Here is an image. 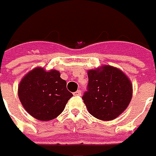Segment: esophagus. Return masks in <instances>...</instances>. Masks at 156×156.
<instances>
[{
  "instance_id": "1",
  "label": "esophagus",
  "mask_w": 156,
  "mask_h": 156,
  "mask_svg": "<svg viewBox=\"0 0 156 156\" xmlns=\"http://www.w3.org/2000/svg\"><path fill=\"white\" fill-rule=\"evenodd\" d=\"M74 95H75V96H81V90H77V91L74 93Z\"/></svg>"
}]
</instances>
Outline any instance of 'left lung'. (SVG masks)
Instances as JSON below:
<instances>
[{
	"label": "left lung",
	"mask_w": 156,
	"mask_h": 156,
	"mask_svg": "<svg viewBox=\"0 0 156 156\" xmlns=\"http://www.w3.org/2000/svg\"><path fill=\"white\" fill-rule=\"evenodd\" d=\"M89 83L83 100L89 113L101 120H112L126 109L132 97V84L116 67L101 66L88 71Z\"/></svg>",
	"instance_id": "1"
}]
</instances>
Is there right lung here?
Here are the masks:
<instances>
[{
  "instance_id": "add662e5",
  "label": "right lung",
  "mask_w": 156,
  "mask_h": 156,
  "mask_svg": "<svg viewBox=\"0 0 156 156\" xmlns=\"http://www.w3.org/2000/svg\"><path fill=\"white\" fill-rule=\"evenodd\" d=\"M18 95L21 104L32 117L42 121L59 116L73 94L56 70H31L20 81Z\"/></svg>"
}]
</instances>
